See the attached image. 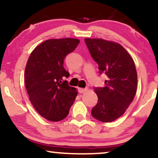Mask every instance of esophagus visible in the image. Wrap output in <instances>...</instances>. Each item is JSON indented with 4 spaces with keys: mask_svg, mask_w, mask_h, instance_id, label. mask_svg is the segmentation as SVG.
I'll use <instances>...</instances> for the list:
<instances>
[{
    "mask_svg": "<svg viewBox=\"0 0 158 158\" xmlns=\"http://www.w3.org/2000/svg\"><path fill=\"white\" fill-rule=\"evenodd\" d=\"M88 90V88H79V92L80 94H84Z\"/></svg>",
    "mask_w": 158,
    "mask_h": 158,
    "instance_id": "1",
    "label": "esophagus"
}]
</instances>
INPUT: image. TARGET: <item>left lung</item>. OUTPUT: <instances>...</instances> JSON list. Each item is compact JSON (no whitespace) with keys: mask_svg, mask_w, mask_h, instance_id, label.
I'll return each instance as SVG.
<instances>
[{"mask_svg":"<svg viewBox=\"0 0 158 158\" xmlns=\"http://www.w3.org/2000/svg\"><path fill=\"white\" fill-rule=\"evenodd\" d=\"M100 73L107 76L106 87L95 88L97 104L91 114L101 122L120 117L133 101L137 88V73L133 59L121 44L102 39H85Z\"/></svg>","mask_w":158,"mask_h":158,"instance_id":"8db88e82","label":"left lung"}]
</instances>
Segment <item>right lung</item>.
I'll list each match as a JSON object with an SVG mask.
<instances>
[{"mask_svg": "<svg viewBox=\"0 0 158 158\" xmlns=\"http://www.w3.org/2000/svg\"><path fill=\"white\" fill-rule=\"evenodd\" d=\"M79 40L48 39L32 50L27 62L24 81L30 102L48 120L58 122L68 115L78 92L64 80L70 73L64 68L65 56L75 50Z\"/></svg>", "mask_w": 158, "mask_h": 158, "instance_id": "right-lung-1", "label": "right lung"}]
</instances>
